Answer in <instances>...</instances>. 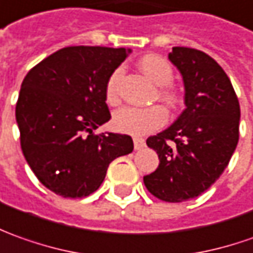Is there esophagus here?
<instances>
[{
	"instance_id": "34e87169",
	"label": "esophagus",
	"mask_w": 253,
	"mask_h": 253,
	"mask_svg": "<svg viewBox=\"0 0 253 253\" xmlns=\"http://www.w3.org/2000/svg\"><path fill=\"white\" fill-rule=\"evenodd\" d=\"M133 141H134V148L137 149V151H140V149H142L144 147H145V141H144V138H140V137H134Z\"/></svg>"
}]
</instances>
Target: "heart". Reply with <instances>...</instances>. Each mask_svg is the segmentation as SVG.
I'll use <instances>...</instances> for the list:
<instances>
[{
  "instance_id": "b5f03b06",
  "label": "heart",
  "mask_w": 253,
  "mask_h": 253,
  "mask_svg": "<svg viewBox=\"0 0 253 253\" xmlns=\"http://www.w3.org/2000/svg\"><path fill=\"white\" fill-rule=\"evenodd\" d=\"M140 70L148 77L154 84H156V95L168 105L169 108H176L180 102V92L176 87L171 85L174 77L173 68L168 59L156 54H149L142 56L138 61ZM122 69L113 70L105 85V101L109 105L119 104V84ZM168 120V111L162 105H151L145 108L126 106L113 113L112 126L120 133L131 135H145L162 127Z\"/></svg>"
}]
</instances>
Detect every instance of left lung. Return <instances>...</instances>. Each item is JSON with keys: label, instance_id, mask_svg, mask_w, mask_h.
Here are the masks:
<instances>
[{"label": "left lung", "instance_id": "8db88e82", "mask_svg": "<svg viewBox=\"0 0 253 253\" xmlns=\"http://www.w3.org/2000/svg\"><path fill=\"white\" fill-rule=\"evenodd\" d=\"M169 59L183 75L185 108L147 145L159 156L144 184L165 202H183L206 191L227 168L240 137V102L221 66L209 55L173 47Z\"/></svg>", "mask_w": 253, "mask_h": 253}]
</instances>
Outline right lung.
I'll return each instance as SVG.
<instances>
[{
    "label": "right lung",
    "mask_w": 253,
    "mask_h": 253,
    "mask_svg": "<svg viewBox=\"0 0 253 253\" xmlns=\"http://www.w3.org/2000/svg\"><path fill=\"white\" fill-rule=\"evenodd\" d=\"M125 48L66 47L26 75L16 102L20 147L42 185L63 198L97 191L109 163L131 154L126 134H95L111 119L105 85Z\"/></svg>",
    "instance_id": "obj_1"
}]
</instances>
